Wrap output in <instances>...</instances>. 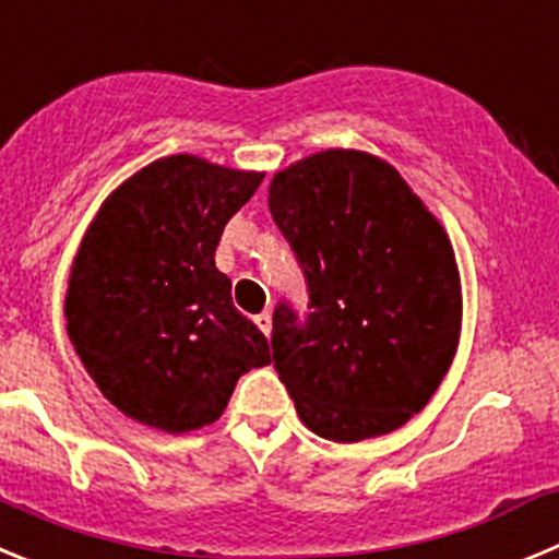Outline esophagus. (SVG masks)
<instances>
[{"label":"esophagus","mask_w":559,"mask_h":559,"mask_svg":"<svg viewBox=\"0 0 559 559\" xmlns=\"http://www.w3.org/2000/svg\"><path fill=\"white\" fill-rule=\"evenodd\" d=\"M254 321H258V326H260V330L265 332V335H271V326H274V321H271V313H269V310H263V313H260L258 319H254Z\"/></svg>","instance_id":"obj_1"}]
</instances>
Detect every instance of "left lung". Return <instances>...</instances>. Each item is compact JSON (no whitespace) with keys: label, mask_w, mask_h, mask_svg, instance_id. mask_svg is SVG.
<instances>
[{"label":"left lung","mask_w":559,"mask_h":559,"mask_svg":"<svg viewBox=\"0 0 559 559\" xmlns=\"http://www.w3.org/2000/svg\"><path fill=\"white\" fill-rule=\"evenodd\" d=\"M269 210L305 271L310 313L274 310V368L301 424L337 443L427 407L463 326L452 240L382 157L324 150L276 171Z\"/></svg>","instance_id":"obj_1"}]
</instances>
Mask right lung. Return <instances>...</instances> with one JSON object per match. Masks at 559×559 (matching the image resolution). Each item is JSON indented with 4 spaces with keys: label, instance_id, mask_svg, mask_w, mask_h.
I'll return each mask as SVG.
<instances>
[{
    "label": "right lung",
    "instance_id": "obj_1",
    "mask_svg": "<svg viewBox=\"0 0 559 559\" xmlns=\"http://www.w3.org/2000/svg\"><path fill=\"white\" fill-rule=\"evenodd\" d=\"M260 171L168 155L102 202L66 290V330L102 396L143 427L218 421L240 373L269 366L263 332L233 305L216 246Z\"/></svg>",
    "mask_w": 559,
    "mask_h": 559
}]
</instances>
